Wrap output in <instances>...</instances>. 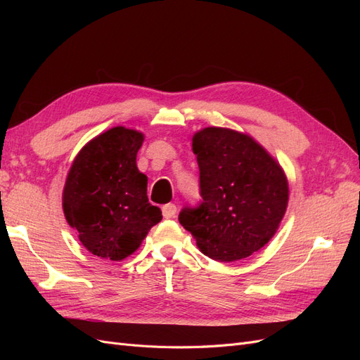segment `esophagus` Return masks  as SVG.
Returning a JSON list of instances; mask_svg holds the SVG:
<instances>
[{"label":"esophagus","mask_w":360,"mask_h":360,"mask_svg":"<svg viewBox=\"0 0 360 360\" xmlns=\"http://www.w3.org/2000/svg\"><path fill=\"white\" fill-rule=\"evenodd\" d=\"M176 213H177V207H176V204H165L162 207V214H163V217H167V219H169V217H174L176 216Z\"/></svg>","instance_id":"esophagus-1"}]
</instances>
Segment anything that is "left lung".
<instances>
[{
	"label": "left lung",
	"mask_w": 360,
	"mask_h": 360,
	"mask_svg": "<svg viewBox=\"0 0 360 360\" xmlns=\"http://www.w3.org/2000/svg\"><path fill=\"white\" fill-rule=\"evenodd\" d=\"M202 202L183 209L180 224L216 261L243 259L269 243L288 205L279 162L248 134L209 126L192 138Z\"/></svg>",
	"instance_id": "1"
}]
</instances>
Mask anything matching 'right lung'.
Wrapping results in <instances>:
<instances>
[{
	"instance_id": "1",
	"label": "right lung",
	"mask_w": 360,
	"mask_h": 360,
	"mask_svg": "<svg viewBox=\"0 0 360 360\" xmlns=\"http://www.w3.org/2000/svg\"><path fill=\"white\" fill-rule=\"evenodd\" d=\"M144 134L115 126L89 141L73 159L63 189V212L79 242L96 257L122 261L141 246L162 212L147 198V176L136 167Z\"/></svg>"
}]
</instances>
